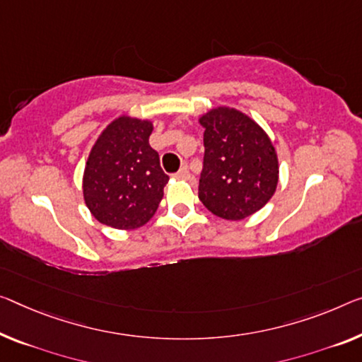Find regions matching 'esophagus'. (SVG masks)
<instances>
[{"mask_svg": "<svg viewBox=\"0 0 362 362\" xmlns=\"http://www.w3.org/2000/svg\"><path fill=\"white\" fill-rule=\"evenodd\" d=\"M175 177H177V180H187V177H191V173H189L187 166H186V165H182V166H181V170L177 171V173L175 175Z\"/></svg>", "mask_w": 362, "mask_h": 362, "instance_id": "esophagus-1", "label": "esophagus"}]
</instances>
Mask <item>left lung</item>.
I'll list each match as a JSON object with an SVG mask.
<instances>
[{"label": "left lung", "mask_w": 362, "mask_h": 362, "mask_svg": "<svg viewBox=\"0 0 362 362\" xmlns=\"http://www.w3.org/2000/svg\"><path fill=\"white\" fill-rule=\"evenodd\" d=\"M204 168L199 199L220 218L238 221L259 212L276 191L280 165L270 137L243 111L215 107L199 116Z\"/></svg>", "instance_id": "obj_1"}]
</instances>
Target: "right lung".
Returning <instances> with one entry per match:
<instances>
[{
  "instance_id": "add662e5",
  "label": "right lung",
  "mask_w": 362,
  "mask_h": 362,
  "mask_svg": "<svg viewBox=\"0 0 362 362\" xmlns=\"http://www.w3.org/2000/svg\"><path fill=\"white\" fill-rule=\"evenodd\" d=\"M152 131L150 119L121 115L100 132L82 176L86 205L100 223L136 230L157 212L170 177L148 144Z\"/></svg>"
}]
</instances>
